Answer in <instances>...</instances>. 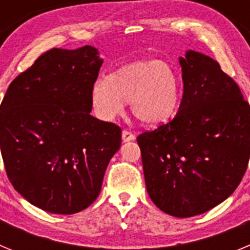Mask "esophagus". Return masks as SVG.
Wrapping results in <instances>:
<instances>
[{"label": "esophagus", "mask_w": 250, "mask_h": 250, "mask_svg": "<svg viewBox=\"0 0 250 250\" xmlns=\"http://www.w3.org/2000/svg\"><path fill=\"white\" fill-rule=\"evenodd\" d=\"M132 140H135V135H134L131 131H129V130H124L123 131L124 143H127V141H132Z\"/></svg>", "instance_id": "1"}]
</instances>
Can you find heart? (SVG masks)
<instances>
[{
  "label": "heart",
  "instance_id": "obj_1",
  "mask_svg": "<svg viewBox=\"0 0 250 250\" xmlns=\"http://www.w3.org/2000/svg\"><path fill=\"white\" fill-rule=\"evenodd\" d=\"M94 110L103 120H112L130 101L131 111L146 125L169 120L180 101V81L165 61L140 60L123 66L111 76H101L91 87Z\"/></svg>",
  "mask_w": 250,
  "mask_h": 250
}]
</instances>
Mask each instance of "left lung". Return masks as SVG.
I'll return each instance as SVG.
<instances>
[{
    "label": "left lung",
    "mask_w": 250,
    "mask_h": 250,
    "mask_svg": "<svg viewBox=\"0 0 250 250\" xmlns=\"http://www.w3.org/2000/svg\"><path fill=\"white\" fill-rule=\"evenodd\" d=\"M184 91L175 118L138 136L150 199L178 218L203 214L234 193L250 156V106L211 57H180Z\"/></svg>",
    "instance_id": "1"
}]
</instances>
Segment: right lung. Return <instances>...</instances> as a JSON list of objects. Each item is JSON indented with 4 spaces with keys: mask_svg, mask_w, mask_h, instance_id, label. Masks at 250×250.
<instances>
[{
    "mask_svg": "<svg viewBox=\"0 0 250 250\" xmlns=\"http://www.w3.org/2000/svg\"><path fill=\"white\" fill-rule=\"evenodd\" d=\"M103 65L98 48H51L10 83L0 149L13 188L35 207L75 214L98 198L121 129L90 115Z\"/></svg>",
    "mask_w": 250,
    "mask_h": 250,
    "instance_id": "right-lung-1",
    "label": "right lung"
}]
</instances>
